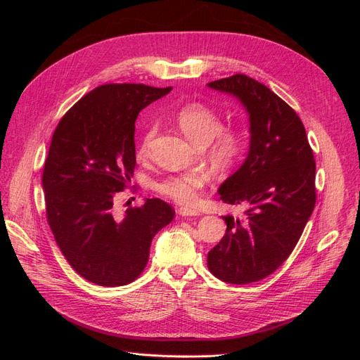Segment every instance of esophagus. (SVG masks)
Returning <instances> with one entry per match:
<instances>
[{
    "instance_id": "obj_1",
    "label": "esophagus",
    "mask_w": 360,
    "mask_h": 360,
    "mask_svg": "<svg viewBox=\"0 0 360 360\" xmlns=\"http://www.w3.org/2000/svg\"><path fill=\"white\" fill-rule=\"evenodd\" d=\"M177 213L183 217H188V216H200L201 212L197 210V209H189V207H180V209L177 210Z\"/></svg>"
}]
</instances>
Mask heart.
Segmentation results:
<instances>
[{
	"mask_svg": "<svg viewBox=\"0 0 360 360\" xmlns=\"http://www.w3.org/2000/svg\"><path fill=\"white\" fill-rule=\"evenodd\" d=\"M176 122L181 132L192 143L204 146L210 143L212 153L221 160H231L242 150V138L234 129H224L221 117L210 106L202 103H188L181 106L176 114ZM156 135V127L150 126L139 143V155L146 156L151 141ZM210 181V176L204 169H193L177 176H169L156 184V191L165 197L181 202L193 204L198 200L200 192Z\"/></svg>",
	"mask_w": 360,
	"mask_h": 360,
	"instance_id": "heart-1",
	"label": "heart"
}]
</instances>
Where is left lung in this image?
<instances>
[{
    "label": "left lung",
    "mask_w": 360,
    "mask_h": 360,
    "mask_svg": "<svg viewBox=\"0 0 360 360\" xmlns=\"http://www.w3.org/2000/svg\"><path fill=\"white\" fill-rule=\"evenodd\" d=\"M207 86L233 96L249 117L245 162L217 189L226 204L246 207L242 219L222 216L226 231L207 255L228 284L264 279L297 245L315 205V162L297 114L264 84L246 75Z\"/></svg>",
    "instance_id": "obj_1"
}]
</instances>
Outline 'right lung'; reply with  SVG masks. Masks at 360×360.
<instances>
[{
    "label": "right lung",
    "instance_id": "add662e5",
    "mask_svg": "<svg viewBox=\"0 0 360 360\" xmlns=\"http://www.w3.org/2000/svg\"><path fill=\"white\" fill-rule=\"evenodd\" d=\"M172 89L106 84L85 94L61 118L43 168L46 216L63 255L78 274L102 287L135 281L150 245L174 219L159 198L114 214L117 192L134 177L138 114Z\"/></svg>",
    "mask_w": 360,
    "mask_h": 360
}]
</instances>
